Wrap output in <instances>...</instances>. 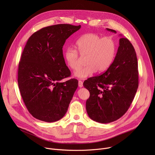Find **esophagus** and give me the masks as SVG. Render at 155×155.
<instances>
[{
    "mask_svg": "<svg viewBox=\"0 0 155 155\" xmlns=\"http://www.w3.org/2000/svg\"><path fill=\"white\" fill-rule=\"evenodd\" d=\"M83 84L82 81L79 80V81H78V86H79L80 87H83Z\"/></svg>",
    "mask_w": 155,
    "mask_h": 155,
    "instance_id": "esophagus-1",
    "label": "esophagus"
}]
</instances>
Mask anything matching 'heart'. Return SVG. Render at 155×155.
I'll return each mask as SVG.
<instances>
[{"mask_svg": "<svg viewBox=\"0 0 155 155\" xmlns=\"http://www.w3.org/2000/svg\"><path fill=\"white\" fill-rule=\"evenodd\" d=\"M76 46L78 51L72 47L65 50L64 58L69 67L75 71L80 66L82 58H86L87 65L75 72V75L80 78L91 77L96 71L101 73L107 71L117 53V44L112 37H102L94 33L82 36L77 41Z\"/></svg>", "mask_w": 155, "mask_h": 155, "instance_id": "b5f03b06", "label": "heart"}]
</instances>
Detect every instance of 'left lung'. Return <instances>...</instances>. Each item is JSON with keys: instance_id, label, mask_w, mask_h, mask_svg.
<instances>
[{"instance_id": "obj_1", "label": "left lung", "mask_w": 155, "mask_h": 155, "mask_svg": "<svg viewBox=\"0 0 155 155\" xmlns=\"http://www.w3.org/2000/svg\"><path fill=\"white\" fill-rule=\"evenodd\" d=\"M107 31L117 33L115 30ZM114 62L102 75L83 83L90 96L86 102L88 116L101 123L121 118L129 108L139 86L138 62L132 43L121 37Z\"/></svg>"}]
</instances>
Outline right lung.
<instances>
[{"mask_svg": "<svg viewBox=\"0 0 155 155\" xmlns=\"http://www.w3.org/2000/svg\"><path fill=\"white\" fill-rule=\"evenodd\" d=\"M81 26L60 24L43 28L28 39L18 65L19 91L29 112L35 118L54 122L66 114L78 81L72 78L62 47Z\"/></svg>", "mask_w": 155, "mask_h": 155, "instance_id": "add662e5", "label": "right lung"}]
</instances>
